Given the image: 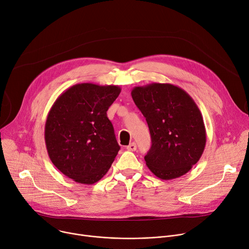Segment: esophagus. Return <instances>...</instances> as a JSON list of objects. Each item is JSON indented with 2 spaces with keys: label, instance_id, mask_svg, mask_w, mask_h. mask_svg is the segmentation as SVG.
Masks as SVG:
<instances>
[{
  "label": "esophagus",
  "instance_id": "esophagus-1",
  "mask_svg": "<svg viewBox=\"0 0 249 249\" xmlns=\"http://www.w3.org/2000/svg\"><path fill=\"white\" fill-rule=\"evenodd\" d=\"M126 149H127V150H129V151H135L136 149H137L136 143H134V142L130 143V144H129V145L126 147Z\"/></svg>",
  "mask_w": 249,
  "mask_h": 249
}]
</instances>
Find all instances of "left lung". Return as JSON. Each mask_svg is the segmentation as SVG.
<instances>
[{
  "instance_id": "obj_1",
  "label": "left lung",
  "mask_w": 249,
  "mask_h": 249,
  "mask_svg": "<svg viewBox=\"0 0 249 249\" xmlns=\"http://www.w3.org/2000/svg\"><path fill=\"white\" fill-rule=\"evenodd\" d=\"M146 118L152 145L144 157L150 171L170 180L186 174L206 144L202 114L190 95L169 83H151L131 91Z\"/></svg>"
}]
</instances>
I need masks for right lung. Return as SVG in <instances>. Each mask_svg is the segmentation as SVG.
<instances>
[{
    "mask_svg": "<svg viewBox=\"0 0 249 249\" xmlns=\"http://www.w3.org/2000/svg\"><path fill=\"white\" fill-rule=\"evenodd\" d=\"M121 88L81 83L64 91L45 124L48 155L55 166L81 184H94L120 150L107 111Z\"/></svg>",
    "mask_w": 249,
    "mask_h": 249,
    "instance_id": "add662e5",
    "label": "right lung"
}]
</instances>
